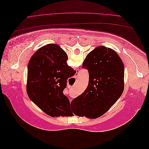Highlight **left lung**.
<instances>
[{"label": "left lung", "instance_id": "left-lung-1", "mask_svg": "<svg viewBox=\"0 0 149 149\" xmlns=\"http://www.w3.org/2000/svg\"><path fill=\"white\" fill-rule=\"evenodd\" d=\"M82 67L89 72L88 85L71 101V109L77 116L96 119L105 114L123 94L124 64L113 49L99 47L88 53Z\"/></svg>", "mask_w": 149, "mask_h": 149}]
</instances>
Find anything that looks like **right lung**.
Returning <instances> with one entry per match:
<instances>
[{"mask_svg":"<svg viewBox=\"0 0 149 149\" xmlns=\"http://www.w3.org/2000/svg\"><path fill=\"white\" fill-rule=\"evenodd\" d=\"M57 49L55 54L54 50ZM68 55L57 45L48 44L36 52L28 65L26 92L44 112L52 117L66 116L69 99L63 94L67 79L76 71L67 64Z\"/></svg>","mask_w":149,"mask_h":149,"instance_id":"add662e5","label":"right lung"}]
</instances>
